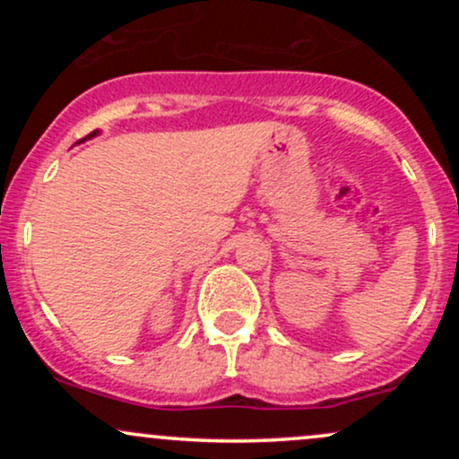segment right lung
Returning <instances> with one entry per match:
<instances>
[{
	"label": "right lung",
	"instance_id": "1",
	"mask_svg": "<svg viewBox=\"0 0 459 459\" xmlns=\"http://www.w3.org/2000/svg\"><path fill=\"white\" fill-rule=\"evenodd\" d=\"M94 134H97V131H92V134H91V135H94ZM91 135H88V138H91Z\"/></svg>",
	"mask_w": 459,
	"mask_h": 459
}]
</instances>
